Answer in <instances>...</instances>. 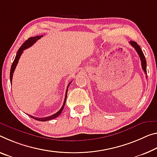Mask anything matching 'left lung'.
<instances>
[{
    "mask_svg": "<svg viewBox=\"0 0 157 157\" xmlns=\"http://www.w3.org/2000/svg\"><path fill=\"white\" fill-rule=\"evenodd\" d=\"M129 43L131 44V46H132L133 47H134V49H136V51L137 52V53H138L139 56H140V61H141L142 68H143L144 72H145V73L147 74V62H146V59H145V55H144L143 51L141 50V48L140 47V46H139L138 44H137L136 42L130 41V42H129Z\"/></svg>",
    "mask_w": 157,
    "mask_h": 157,
    "instance_id": "obj_1",
    "label": "left lung"
}]
</instances>
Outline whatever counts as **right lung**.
<instances>
[{"instance_id": "add662e5", "label": "right lung", "mask_w": 157, "mask_h": 157, "mask_svg": "<svg viewBox=\"0 0 157 157\" xmlns=\"http://www.w3.org/2000/svg\"><path fill=\"white\" fill-rule=\"evenodd\" d=\"M43 36H35V37H31V38H29L28 40H27L26 41H25L24 44H22V45L20 47V48L19 49V50L17 51V55L15 56V59H14V60L13 61V63L12 64V66H11V69H10V82L12 84V77H13V73H14V70H15L16 66L17 65V63H18V61H19V59L20 58V56L21 55V54L23 53V51L24 49H26L27 48H29L31 46L33 45V44L36 43L37 40H38L39 39H40ZM71 82H70L68 84V86H67V89H66V95H65V99H64V102H63V105H62L61 108L59 110L58 112H57L56 113L52 114V115H50L49 117H43V118H38V117H33V116H31L30 115V114H28L29 117H31V118H33L34 119H36V120H38V121H48V120H50V119H55L57 117L60 115V114L61 113V112L63 111V109L64 108V106H65V104H66V98H67V93H68V86L70 84H71Z\"/></svg>"}]
</instances>
